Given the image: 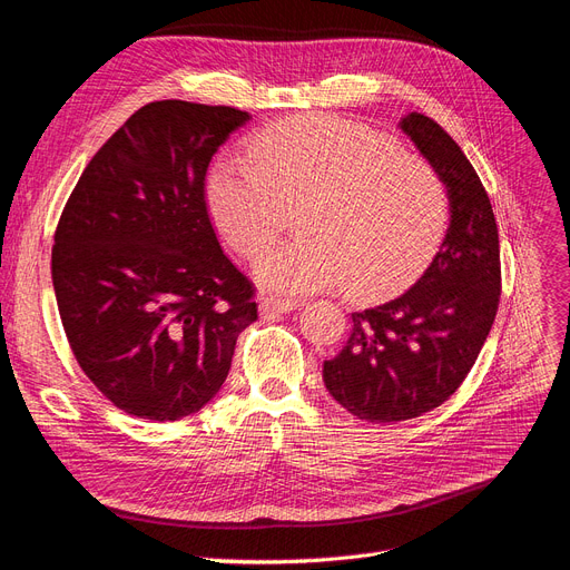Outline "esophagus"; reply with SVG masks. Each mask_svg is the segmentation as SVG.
<instances>
[{"mask_svg": "<svg viewBox=\"0 0 570 570\" xmlns=\"http://www.w3.org/2000/svg\"><path fill=\"white\" fill-rule=\"evenodd\" d=\"M297 306H299V302H294V299H281V297H271V294H266V297H262V302H259V313H262V317H276V315L294 311Z\"/></svg>", "mask_w": 570, "mask_h": 570, "instance_id": "esophagus-1", "label": "esophagus"}]
</instances>
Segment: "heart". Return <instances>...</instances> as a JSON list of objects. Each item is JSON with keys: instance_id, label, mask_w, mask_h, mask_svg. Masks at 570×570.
Returning <instances> with one entry per match:
<instances>
[{"instance_id": "b5f03b06", "label": "heart", "mask_w": 570, "mask_h": 570, "mask_svg": "<svg viewBox=\"0 0 570 570\" xmlns=\"http://www.w3.org/2000/svg\"><path fill=\"white\" fill-rule=\"evenodd\" d=\"M217 229L245 259L259 257L299 206L302 232L257 264L283 292L344 283L376 299L414 283L449 229V191L425 158L338 117H299L266 128L247 156H226L208 179Z\"/></svg>"}]
</instances>
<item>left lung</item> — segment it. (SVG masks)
I'll return each mask as SVG.
<instances>
[{"label":"left lung","mask_w":570,"mask_h":570,"mask_svg":"<svg viewBox=\"0 0 570 570\" xmlns=\"http://www.w3.org/2000/svg\"><path fill=\"white\" fill-rule=\"evenodd\" d=\"M400 128L442 175L451 224L416 285L355 311L346 346L323 364L330 395L370 423L423 416L456 393L500 302L498 224L480 175L435 119L412 111Z\"/></svg>","instance_id":"obj_1"}]
</instances>
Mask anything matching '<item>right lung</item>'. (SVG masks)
Returning a JSON list of instances; mask_svg holds the SVG:
<instances>
[{"mask_svg": "<svg viewBox=\"0 0 570 570\" xmlns=\"http://www.w3.org/2000/svg\"><path fill=\"white\" fill-rule=\"evenodd\" d=\"M249 119L236 107L156 100L90 158L56 226L51 278L83 374L121 412L177 421L210 402L257 287L213 229L206 173Z\"/></svg>", "mask_w": 570, "mask_h": 570, "instance_id": "1", "label": "right lung"}]
</instances>
